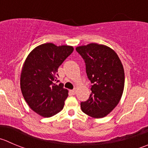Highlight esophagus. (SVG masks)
Wrapping results in <instances>:
<instances>
[{
	"instance_id": "34e87169",
	"label": "esophagus",
	"mask_w": 148,
	"mask_h": 148,
	"mask_svg": "<svg viewBox=\"0 0 148 148\" xmlns=\"http://www.w3.org/2000/svg\"><path fill=\"white\" fill-rule=\"evenodd\" d=\"M76 92H77V89H74V90H71V93L72 95H75Z\"/></svg>"
}]
</instances>
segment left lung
<instances>
[{
  "mask_svg": "<svg viewBox=\"0 0 148 148\" xmlns=\"http://www.w3.org/2000/svg\"><path fill=\"white\" fill-rule=\"evenodd\" d=\"M76 51L85 62L86 73L91 82V94L82 102L84 114L103 118L119 103L124 87V67L116 53L109 47L97 43L77 47Z\"/></svg>",
  "mask_w": 148,
  "mask_h": 148,
  "instance_id": "1",
  "label": "left lung"
}]
</instances>
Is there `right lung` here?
I'll return each instance as SVG.
<instances>
[{"label": "right lung", "instance_id": "right-lung-1", "mask_svg": "<svg viewBox=\"0 0 148 148\" xmlns=\"http://www.w3.org/2000/svg\"><path fill=\"white\" fill-rule=\"evenodd\" d=\"M73 51L69 45L42 44L24 61L20 77L21 92L30 108L41 116H53L64 108L69 92L63 84H57V72Z\"/></svg>", "mask_w": 148, "mask_h": 148}]
</instances>
